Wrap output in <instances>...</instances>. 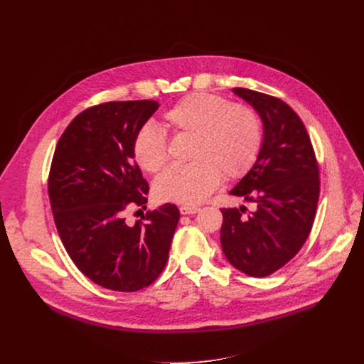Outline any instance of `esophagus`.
<instances>
[{
    "instance_id": "34e87169",
    "label": "esophagus",
    "mask_w": 364,
    "mask_h": 364,
    "mask_svg": "<svg viewBox=\"0 0 364 364\" xmlns=\"http://www.w3.org/2000/svg\"><path fill=\"white\" fill-rule=\"evenodd\" d=\"M199 211H200V208H199V206L184 205V206H181V208H180V213H181L183 215H187V214H196V213H199Z\"/></svg>"
}]
</instances>
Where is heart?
Instances as JSON below:
<instances>
[{
    "instance_id": "heart-1",
    "label": "heart",
    "mask_w": 364,
    "mask_h": 364,
    "mask_svg": "<svg viewBox=\"0 0 364 364\" xmlns=\"http://www.w3.org/2000/svg\"><path fill=\"white\" fill-rule=\"evenodd\" d=\"M174 137H192L188 161L171 166L155 180V195L165 202L195 205L221 183L243 177L257 162L264 143V121L251 106L220 95L192 92L164 114ZM132 155L147 172H158L168 161V140L155 125H143L134 136Z\"/></svg>"
}]
</instances>
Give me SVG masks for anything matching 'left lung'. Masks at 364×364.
<instances>
[{
    "label": "left lung",
    "mask_w": 364,
    "mask_h": 364,
    "mask_svg": "<svg viewBox=\"0 0 364 364\" xmlns=\"http://www.w3.org/2000/svg\"><path fill=\"white\" fill-rule=\"evenodd\" d=\"M233 92L264 121V143L250 172L230 190L255 203L223 208L221 246L242 273L265 277L289 262L307 240L320 195L318 164L305 125L296 112L273 95L247 88Z\"/></svg>",
    "instance_id": "left-lung-1"
}]
</instances>
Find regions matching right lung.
Wrapping results in <instances>:
<instances>
[{
    "instance_id": "right-lung-1",
    "label": "right lung",
    "mask_w": 364,
    "mask_h": 364,
    "mask_svg": "<svg viewBox=\"0 0 364 364\" xmlns=\"http://www.w3.org/2000/svg\"><path fill=\"white\" fill-rule=\"evenodd\" d=\"M155 100L107 102L80 114L55 146L48 198L57 232L75 265L106 289L136 292L164 272L180 220L174 203L129 225V206L146 208L149 184L134 161L136 132Z\"/></svg>"
}]
</instances>
